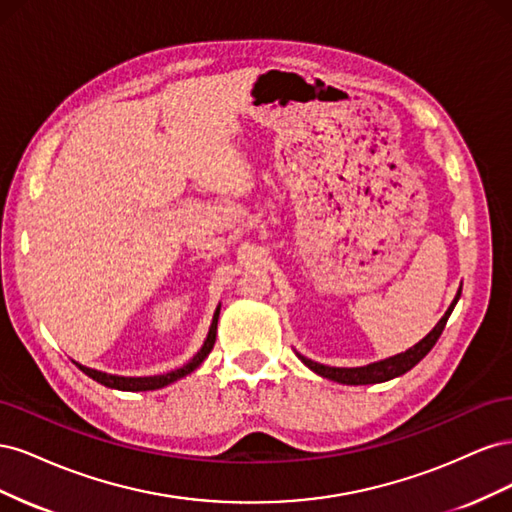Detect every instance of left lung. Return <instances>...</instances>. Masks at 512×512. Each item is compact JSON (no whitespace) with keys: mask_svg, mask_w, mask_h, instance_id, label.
Instances as JSON below:
<instances>
[{"mask_svg":"<svg viewBox=\"0 0 512 512\" xmlns=\"http://www.w3.org/2000/svg\"><path fill=\"white\" fill-rule=\"evenodd\" d=\"M459 294H461V290L457 292L455 301L451 303V307L446 309V314L440 318V322L436 324V327H433V331L427 337H423L421 342H418L416 346H412L410 350L401 352L397 356H391V359H384V361L371 363V365H365V367H350V369L320 365L316 361L305 359V356H301V354H299V359L309 369H314L316 374H320L322 378H329V380L342 382V384H376V382H386V380H391V378H397L401 374H406V371H410L433 346H436V342H438L444 327H446L448 316H451V312H453L457 301H459Z\"/></svg>","mask_w":512,"mask_h":512,"instance_id":"left-lung-1","label":"left lung"}]
</instances>
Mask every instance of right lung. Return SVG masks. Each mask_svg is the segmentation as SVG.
Listing matches in <instances>:
<instances>
[{
    "label": "right lung",
    "mask_w": 512,
    "mask_h": 512,
    "mask_svg": "<svg viewBox=\"0 0 512 512\" xmlns=\"http://www.w3.org/2000/svg\"><path fill=\"white\" fill-rule=\"evenodd\" d=\"M218 318H220V307L215 309V316H213V322H211V329H209V335L205 339L203 348L198 350V354L194 356V359L190 363H185L183 367L175 369V371H168V374H162V376H147V378H123V376H111V374H102V371H96V369H89V367H83L79 365V369L83 371V374H87L89 378H94L96 382L108 386V389H119V391H153V389H162V386L175 382L183 376H188L190 371H194L200 363H203L207 359V354L213 350V344H215V335H218Z\"/></svg>",
    "instance_id": "add662e5"
}]
</instances>
